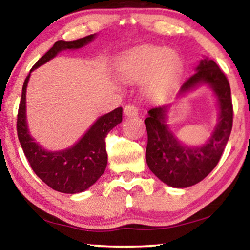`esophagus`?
Returning a JSON list of instances; mask_svg holds the SVG:
<instances>
[{
	"mask_svg": "<svg viewBox=\"0 0 250 250\" xmlns=\"http://www.w3.org/2000/svg\"><path fill=\"white\" fill-rule=\"evenodd\" d=\"M125 115L128 118H134V116L138 115V108L135 105H127L125 107Z\"/></svg>",
	"mask_w": 250,
	"mask_h": 250,
	"instance_id": "1",
	"label": "esophagus"
}]
</instances>
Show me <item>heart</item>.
Segmentation results:
<instances>
[{
  "mask_svg": "<svg viewBox=\"0 0 250 250\" xmlns=\"http://www.w3.org/2000/svg\"><path fill=\"white\" fill-rule=\"evenodd\" d=\"M183 62L174 49L144 45L129 50L119 62V71L125 80L143 82L151 96L165 97L181 77Z\"/></svg>",
  "mask_w": 250,
  "mask_h": 250,
  "instance_id": "1",
  "label": "heart"
}]
</instances>
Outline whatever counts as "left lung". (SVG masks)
<instances>
[{
    "label": "left lung",
    "instance_id": "1",
    "mask_svg": "<svg viewBox=\"0 0 250 250\" xmlns=\"http://www.w3.org/2000/svg\"><path fill=\"white\" fill-rule=\"evenodd\" d=\"M200 84H209L217 96L219 120L207 143L189 147L180 144L165 123L169 106L153 107L144 120L147 131L145 152L148 168L164 183L187 188L201 182L217 166L229 142L233 125V105L229 80L212 60H202L196 72L180 88L183 94Z\"/></svg>",
    "mask_w": 250,
    "mask_h": 250
}]
</instances>
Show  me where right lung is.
Masks as SVG:
<instances>
[{
	"label": "right lung",
	"mask_w": 250,
	"mask_h": 250,
	"mask_svg": "<svg viewBox=\"0 0 250 250\" xmlns=\"http://www.w3.org/2000/svg\"><path fill=\"white\" fill-rule=\"evenodd\" d=\"M94 34L81 39L59 40L41 56L31 71L45 64L64 49H78L92 41ZM25 78L17 114V135L25 157L34 173L50 188L64 194H76L90 188L105 172L107 166L106 136L122 121V108L100 116L74 146L62 151H47L31 137L26 123V87Z\"/></svg>",
	"instance_id": "right-lung-1"
}]
</instances>
